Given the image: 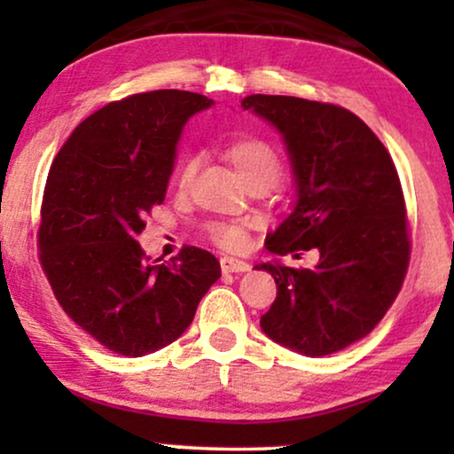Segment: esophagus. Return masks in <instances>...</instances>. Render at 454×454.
Returning <instances> with one entry per match:
<instances>
[{
  "instance_id": "1",
  "label": "esophagus",
  "mask_w": 454,
  "mask_h": 454,
  "mask_svg": "<svg viewBox=\"0 0 454 454\" xmlns=\"http://www.w3.org/2000/svg\"><path fill=\"white\" fill-rule=\"evenodd\" d=\"M220 264H222L223 273H247V270L252 269L247 262H245V260H239L232 256H223L220 260Z\"/></svg>"
}]
</instances>
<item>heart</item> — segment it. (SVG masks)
Masks as SVG:
<instances>
[{
  "instance_id": "heart-1",
  "label": "heart",
  "mask_w": 454,
  "mask_h": 454,
  "mask_svg": "<svg viewBox=\"0 0 454 454\" xmlns=\"http://www.w3.org/2000/svg\"><path fill=\"white\" fill-rule=\"evenodd\" d=\"M228 160L232 161V166L237 168V173L241 175L245 185H267L270 187L278 181L281 161L279 155L275 153V149L269 143L260 138H239L234 140L231 147L226 149ZM196 173V160L187 158L184 164L176 170V187L185 190L190 185L192 176ZM209 237L217 245L226 249H239L245 243V231L241 223H226V222H215L209 223L207 228Z\"/></svg>"
}]
</instances>
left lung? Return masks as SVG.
Returning a JSON list of instances; mask_svg holds the SVG:
<instances>
[{"label": "left lung", "instance_id": "8db88e82", "mask_svg": "<svg viewBox=\"0 0 454 454\" xmlns=\"http://www.w3.org/2000/svg\"><path fill=\"white\" fill-rule=\"evenodd\" d=\"M241 106L278 129L296 192L293 211L264 241L275 258L254 267L278 284L260 326L305 356L343 350L376 328L408 269V222L393 160L341 106L264 93L243 98ZM309 248L321 254L316 268L283 262Z\"/></svg>", "mask_w": 454, "mask_h": 454}]
</instances>
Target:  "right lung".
<instances>
[{"label": "right lung", "mask_w": 454, "mask_h": 454, "mask_svg": "<svg viewBox=\"0 0 454 454\" xmlns=\"http://www.w3.org/2000/svg\"><path fill=\"white\" fill-rule=\"evenodd\" d=\"M213 104L179 90L137 93L78 123L51 166L40 260L64 311L108 350L145 356L179 340L220 279V260L184 247L170 264L138 243L161 205L185 123Z\"/></svg>", "instance_id": "right-lung-1"}]
</instances>
